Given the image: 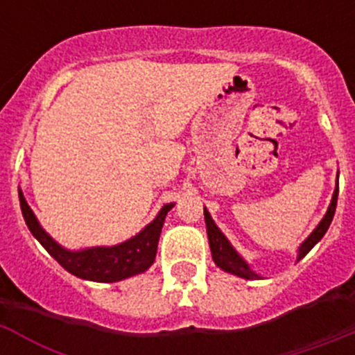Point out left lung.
Returning a JSON list of instances; mask_svg holds the SVG:
<instances>
[{"label":"left lung","mask_w":355,"mask_h":355,"mask_svg":"<svg viewBox=\"0 0 355 355\" xmlns=\"http://www.w3.org/2000/svg\"><path fill=\"white\" fill-rule=\"evenodd\" d=\"M340 174V172H338ZM336 202H338V178H336V188H334V193H332L331 205H329L327 211H325L324 218L318 222L315 229H313V233L306 238L297 249V261L306 256L313 247L318 243L324 234L327 233L329 225L332 222V216H334V211H336ZM205 222H206V231H208V240H209V249H211V258L215 261V265L218 268H222L227 274L238 275L241 279H249V281H254V279H261V275L256 274V272L250 268L249 263L245 259L241 258V254L231 245V241L225 238V234L222 233L218 225L215 224V220L211 218L209 211L206 209L205 206Z\"/></svg>","instance_id":"8db88e82"}]
</instances>
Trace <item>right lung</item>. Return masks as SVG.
Listing matches in <instances>:
<instances>
[{"label":"right lung","mask_w":355,"mask_h":355,"mask_svg":"<svg viewBox=\"0 0 355 355\" xmlns=\"http://www.w3.org/2000/svg\"><path fill=\"white\" fill-rule=\"evenodd\" d=\"M19 202L30 233L39 240L40 245L51 254L56 261L64 266L69 274L94 283H117L133 275L144 274L156 258L159 233L167 213L174 208V202L163 205L158 215L137 233L135 236L121 241L117 245L85 247L80 250H71L62 247L46 229L40 225L35 213L31 211L19 188Z\"/></svg>","instance_id":"right-lung-1"}]
</instances>
